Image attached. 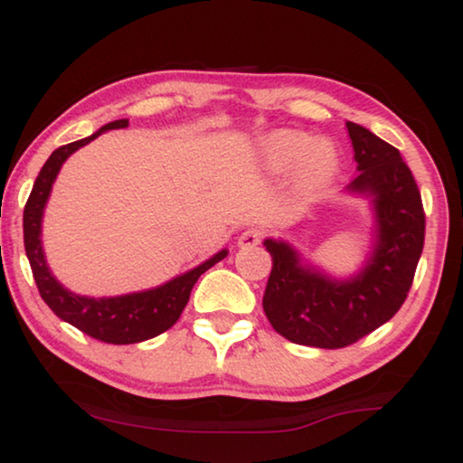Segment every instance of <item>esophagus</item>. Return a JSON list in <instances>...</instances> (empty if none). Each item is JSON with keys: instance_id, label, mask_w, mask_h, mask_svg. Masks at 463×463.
<instances>
[{"instance_id": "1", "label": "esophagus", "mask_w": 463, "mask_h": 463, "mask_svg": "<svg viewBox=\"0 0 463 463\" xmlns=\"http://www.w3.org/2000/svg\"><path fill=\"white\" fill-rule=\"evenodd\" d=\"M263 240V232L257 230V227H249L238 236V246L240 249H252Z\"/></svg>"}]
</instances>
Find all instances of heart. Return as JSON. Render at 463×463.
Segmentation results:
<instances>
[{
    "label": "heart",
    "mask_w": 463,
    "mask_h": 463,
    "mask_svg": "<svg viewBox=\"0 0 463 463\" xmlns=\"http://www.w3.org/2000/svg\"><path fill=\"white\" fill-rule=\"evenodd\" d=\"M259 160L269 173H288L297 166L303 185H325L337 175L339 151L328 138L301 130H274L259 138Z\"/></svg>",
    "instance_id": "1"
}]
</instances>
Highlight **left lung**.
I'll list each match as a JSON object with an SVG mask.
<instances>
[{
    "label": "left lung",
    "instance_id": "1",
    "mask_svg": "<svg viewBox=\"0 0 463 463\" xmlns=\"http://www.w3.org/2000/svg\"><path fill=\"white\" fill-rule=\"evenodd\" d=\"M358 175L345 194L369 202L364 261L335 276L282 238H265L274 259L263 309L276 333L299 345L337 350L385 325L407 299L423 250L421 195L401 151L364 126L345 122Z\"/></svg>",
    "mask_w": 463,
    "mask_h": 463
}]
</instances>
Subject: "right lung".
Returning <instances> with one entry per match:
<instances>
[{"label":"right lung","instance_id":"right-lung-1","mask_svg":"<svg viewBox=\"0 0 463 463\" xmlns=\"http://www.w3.org/2000/svg\"><path fill=\"white\" fill-rule=\"evenodd\" d=\"M126 126H128V119H116V122L100 126L90 137L54 149L52 156L42 166L40 175H37L23 214L24 252H27L31 271H33L42 299L48 303V307L61 320L69 322V325H73L81 333L90 335L94 339L116 345L138 344V341H147L151 337H157L164 331H168L179 320L183 309H185L189 293H192L198 278L206 269H211L214 263H219L221 259H225L227 252H230L227 249H221L211 259L195 265L194 269L170 278V280L160 284V287L116 297L78 295L56 280L46 261V252H43L42 242L43 211H46L56 176H59L67 157L75 154L80 147H84V145L94 141V138L107 130L126 128Z\"/></svg>","mask_w":463,"mask_h":463}]
</instances>
